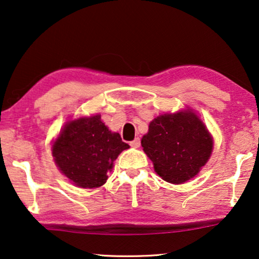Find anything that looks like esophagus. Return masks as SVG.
I'll list each match as a JSON object with an SVG mask.
<instances>
[{"mask_svg": "<svg viewBox=\"0 0 259 259\" xmlns=\"http://www.w3.org/2000/svg\"><path fill=\"white\" fill-rule=\"evenodd\" d=\"M130 145L132 146L133 148H139V147H140V139H139V138H136V139H134L133 141H131V142H130Z\"/></svg>", "mask_w": 259, "mask_h": 259, "instance_id": "obj_1", "label": "esophagus"}]
</instances>
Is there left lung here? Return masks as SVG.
<instances>
[{"instance_id": "left-lung-1", "label": "left lung", "mask_w": 259, "mask_h": 259, "mask_svg": "<svg viewBox=\"0 0 259 259\" xmlns=\"http://www.w3.org/2000/svg\"><path fill=\"white\" fill-rule=\"evenodd\" d=\"M144 152L164 181H188L207 163L212 152V138L192 110L156 117L141 139Z\"/></svg>"}]
</instances>
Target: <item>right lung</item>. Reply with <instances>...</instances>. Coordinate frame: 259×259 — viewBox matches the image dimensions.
Wrapping results in <instances>:
<instances>
[{
  "label": "right lung",
  "mask_w": 259,
  "mask_h": 259,
  "mask_svg": "<svg viewBox=\"0 0 259 259\" xmlns=\"http://www.w3.org/2000/svg\"><path fill=\"white\" fill-rule=\"evenodd\" d=\"M130 146L111 132L99 114L66 122L52 145L59 170L80 188H97L107 180L114 160Z\"/></svg>",
  "instance_id": "obj_1"
}]
</instances>
